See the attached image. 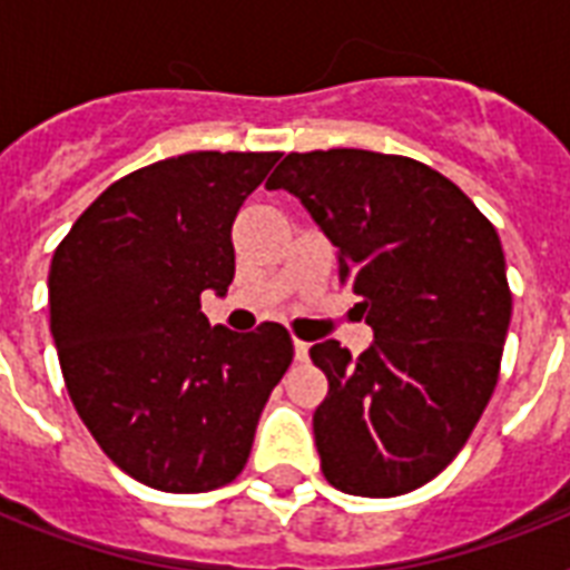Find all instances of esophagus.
I'll return each instance as SVG.
<instances>
[{
  "label": "esophagus",
  "instance_id": "1",
  "mask_svg": "<svg viewBox=\"0 0 570 570\" xmlns=\"http://www.w3.org/2000/svg\"><path fill=\"white\" fill-rule=\"evenodd\" d=\"M307 352H311V343L295 340V361H307Z\"/></svg>",
  "mask_w": 570,
  "mask_h": 570
}]
</instances>
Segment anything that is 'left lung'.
Segmentation results:
<instances>
[{
	"mask_svg": "<svg viewBox=\"0 0 570 570\" xmlns=\"http://www.w3.org/2000/svg\"><path fill=\"white\" fill-rule=\"evenodd\" d=\"M266 186L337 245L340 284L375 331L361 357L337 340L311 348L328 375L313 414L322 473L355 497L432 482L500 379L512 289L494 224L429 165L355 147L289 154Z\"/></svg>",
	"mask_w": 570,
	"mask_h": 570,
	"instance_id": "left-lung-1",
	"label": "left lung"
}]
</instances>
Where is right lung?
I'll return each instance as SVG.
<instances>
[{
  "label": "right lung",
  "mask_w": 570,
  "mask_h": 570,
  "mask_svg": "<svg viewBox=\"0 0 570 570\" xmlns=\"http://www.w3.org/2000/svg\"><path fill=\"white\" fill-rule=\"evenodd\" d=\"M281 154L197 150L102 191L52 254L49 328L76 414L138 482L200 494L239 476L259 414L293 364L263 322L215 325L200 293H227L230 227Z\"/></svg>",
  "instance_id": "1"
}]
</instances>
